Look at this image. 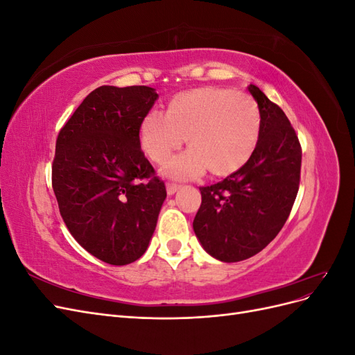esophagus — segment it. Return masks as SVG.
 Here are the masks:
<instances>
[{
    "instance_id": "esophagus-1",
    "label": "esophagus",
    "mask_w": 355,
    "mask_h": 355,
    "mask_svg": "<svg viewBox=\"0 0 355 355\" xmlns=\"http://www.w3.org/2000/svg\"><path fill=\"white\" fill-rule=\"evenodd\" d=\"M179 188H180V187L176 185V184H167V185H166V189H167V194H168V196H173Z\"/></svg>"
}]
</instances>
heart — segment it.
Listing matches in <instances>:
<instances>
[{
	"instance_id": "obj_1",
	"label": "heart",
	"mask_w": 355,
	"mask_h": 355,
	"mask_svg": "<svg viewBox=\"0 0 355 355\" xmlns=\"http://www.w3.org/2000/svg\"><path fill=\"white\" fill-rule=\"evenodd\" d=\"M261 136V111L249 94L223 87L182 92L167 105L166 115L148 112L139 125L145 153L163 163L187 141V153L164 164L171 179H192L209 170L230 176L247 164Z\"/></svg>"
}]
</instances>
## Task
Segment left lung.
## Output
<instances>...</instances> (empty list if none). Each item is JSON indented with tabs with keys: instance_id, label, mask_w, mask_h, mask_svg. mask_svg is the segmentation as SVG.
Returning a JSON list of instances; mask_svg holds the SVG:
<instances>
[{
	"instance_id": "8db88e82",
	"label": "left lung",
	"mask_w": 355,
	"mask_h": 355,
	"mask_svg": "<svg viewBox=\"0 0 355 355\" xmlns=\"http://www.w3.org/2000/svg\"><path fill=\"white\" fill-rule=\"evenodd\" d=\"M261 111V136L252 158L218 184L201 187L194 232L202 249L220 262L259 253L286 223L299 189L302 151L280 106L247 85Z\"/></svg>"
}]
</instances>
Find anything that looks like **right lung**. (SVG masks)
Masks as SVG:
<instances>
[{"mask_svg":"<svg viewBox=\"0 0 355 355\" xmlns=\"http://www.w3.org/2000/svg\"><path fill=\"white\" fill-rule=\"evenodd\" d=\"M157 99L146 85H102L56 141L51 180L62 219L81 247L110 265L132 263L146 252L167 197L139 141Z\"/></svg>","mask_w":355,"mask_h":355,"instance_id":"obj_1","label":"right lung"}]
</instances>
